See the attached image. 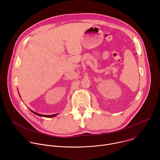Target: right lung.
I'll list each match as a JSON object with an SVG mask.
<instances>
[{
	"label": "right lung",
	"instance_id": "obj_1",
	"mask_svg": "<svg viewBox=\"0 0 160 160\" xmlns=\"http://www.w3.org/2000/svg\"><path fill=\"white\" fill-rule=\"evenodd\" d=\"M30 110L32 112H33L34 114H35V115H38V116H39V117H45V118H52V117H56V116H57L58 114H55V115H41V114H39V113H37V112H35V111H32V109H30Z\"/></svg>",
	"mask_w": 160,
	"mask_h": 160
}]
</instances>
